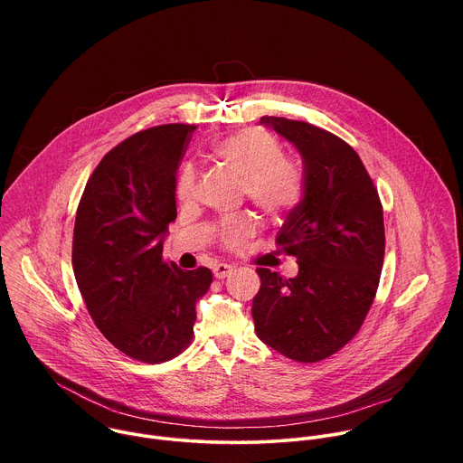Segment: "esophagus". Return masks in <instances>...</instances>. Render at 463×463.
Segmentation results:
<instances>
[{
	"instance_id": "obj_1",
	"label": "esophagus",
	"mask_w": 463,
	"mask_h": 463,
	"mask_svg": "<svg viewBox=\"0 0 463 463\" xmlns=\"http://www.w3.org/2000/svg\"><path fill=\"white\" fill-rule=\"evenodd\" d=\"M231 271H232V266H229V263H216L214 269H213L216 279H225Z\"/></svg>"
}]
</instances>
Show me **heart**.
I'll use <instances>...</instances> for the list:
<instances>
[{
	"label": "heart",
	"mask_w": 463,
	"mask_h": 463,
	"mask_svg": "<svg viewBox=\"0 0 463 463\" xmlns=\"http://www.w3.org/2000/svg\"><path fill=\"white\" fill-rule=\"evenodd\" d=\"M211 156L243 179V190L252 205L277 220L291 214L304 197V174L300 166L286 157L282 145L268 131L249 129L216 143ZM195 174L183 166L177 177L175 194L181 202L192 200ZM252 216H240L223 222L220 240L227 249H240L254 234Z\"/></svg>",
	"instance_id": "heart-1"
}]
</instances>
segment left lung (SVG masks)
<instances>
[{
  "mask_svg": "<svg viewBox=\"0 0 463 463\" xmlns=\"http://www.w3.org/2000/svg\"><path fill=\"white\" fill-rule=\"evenodd\" d=\"M300 154L304 197L277 245L298 275L258 268L256 335L279 354L317 363L348 345L363 326L381 279L384 223L377 188L357 152L329 131L284 117H261Z\"/></svg>",
  "mask_w": 463,
  "mask_h": 463,
  "instance_id": "obj_1",
  "label": "left lung"
}]
</instances>
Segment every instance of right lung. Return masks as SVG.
Returning a JSON list of instances; mask_svg holds the SVG:
<instances>
[{
	"label": "right lung",
	"mask_w": 463,
	"mask_h": 463,
	"mask_svg": "<svg viewBox=\"0 0 463 463\" xmlns=\"http://www.w3.org/2000/svg\"><path fill=\"white\" fill-rule=\"evenodd\" d=\"M194 124H161L124 139L93 170L77 209L73 271L100 334L148 364L177 357L194 337L207 268L163 260L177 216L175 172Z\"/></svg>",
	"instance_id": "add662e5"
}]
</instances>
